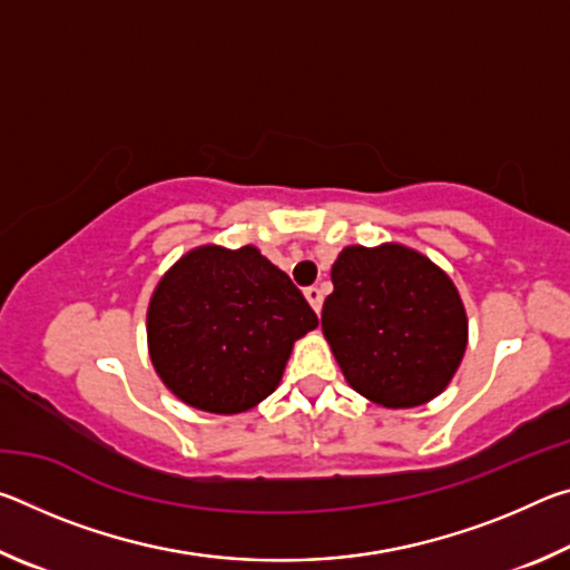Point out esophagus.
I'll return each mask as SVG.
<instances>
[{
    "instance_id": "obj_1",
    "label": "esophagus",
    "mask_w": 570,
    "mask_h": 570,
    "mask_svg": "<svg viewBox=\"0 0 570 570\" xmlns=\"http://www.w3.org/2000/svg\"><path fill=\"white\" fill-rule=\"evenodd\" d=\"M304 296H306V302L312 304V308L316 314L322 312V302H324V294H322V288H316V286H308L306 292H304Z\"/></svg>"
}]
</instances>
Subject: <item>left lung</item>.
Listing matches in <instances>:
<instances>
[{
	"label": "left lung",
	"mask_w": 570,
	"mask_h": 570,
	"mask_svg": "<svg viewBox=\"0 0 570 570\" xmlns=\"http://www.w3.org/2000/svg\"><path fill=\"white\" fill-rule=\"evenodd\" d=\"M332 284L322 332L350 387L387 410L435 400L468 346V314L452 278L390 240L342 248Z\"/></svg>",
	"instance_id": "obj_1"
}]
</instances>
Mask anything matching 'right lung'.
<instances>
[{"label":"right lung","instance_id":"obj_1","mask_svg":"<svg viewBox=\"0 0 570 570\" xmlns=\"http://www.w3.org/2000/svg\"><path fill=\"white\" fill-rule=\"evenodd\" d=\"M320 326L302 292L256 246H196L150 296L148 354L193 410L238 414L284 377L294 342Z\"/></svg>","mask_w":570,"mask_h":570}]
</instances>
